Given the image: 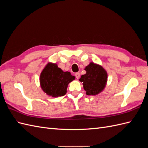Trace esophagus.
Segmentation results:
<instances>
[{"mask_svg":"<svg viewBox=\"0 0 148 148\" xmlns=\"http://www.w3.org/2000/svg\"><path fill=\"white\" fill-rule=\"evenodd\" d=\"M75 77H76V78H77V79H79V77H80L79 73H76L75 74Z\"/></svg>","mask_w":148,"mask_h":148,"instance_id":"obj_1","label":"esophagus"}]
</instances>
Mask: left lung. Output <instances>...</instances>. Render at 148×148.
<instances>
[{"instance_id": "1", "label": "left lung", "mask_w": 148, "mask_h": 148, "mask_svg": "<svg viewBox=\"0 0 148 148\" xmlns=\"http://www.w3.org/2000/svg\"><path fill=\"white\" fill-rule=\"evenodd\" d=\"M86 73L83 75L79 81L83 83V88L87 95L96 96L105 89L108 75L101 65L90 62L85 67Z\"/></svg>"}]
</instances>
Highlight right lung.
<instances>
[{"instance_id":"obj_1","label":"right lung","mask_w":148,"mask_h":148,"mask_svg":"<svg viewBox=\"0 0 148 148\" xmlns=\"http://www.w3.org/2000/svg\"><path fill=\"white\" fill-rule=\"evenodd\" d=\"M75 79L69 71H64L57 64L49 62L40 74L39 82L47 95L57 97L65 95L69 84Z\"/></svg>"}]
</instances>
